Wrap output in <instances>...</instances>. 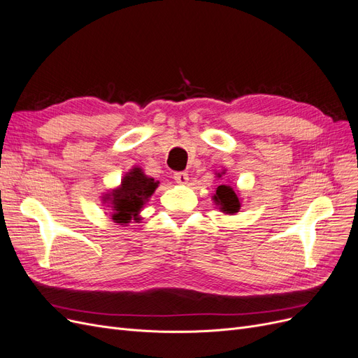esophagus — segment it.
<instances>
[{
	"label": "esophagus",
	"mask_w": 358,
	"mask_h": 358,
	"mask_svg": "<svg viewBox=\"0 0 358 358\" xmlns=\"http://www.w3.org/2000/svg\"><path fill=\"white\" fill-rule=\"evenodd\" d=\"M174 180H176L178 184H187V181H189V174H187V172H176V174H174Z\"/></svg>",
	"instance_id": "esophagus-1"
}]
</instances>
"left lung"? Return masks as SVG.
<instances>
[{"label": "left lung", "instance_id": "obj_1", "mask_svg": "<svg viewBox=\"0 0 358 358\" xmlns=\"http://www.w3.org/2000/svg\"><path fill=\"white\" fill-rule=\"evenodd\" d=\"M218 177H222L218 174ZM214 201L215 203L220 206V210L226 214H235L239 211L241 208V202L238 194L234 192V189L227 186V184H222V186H218L214 194Z\"/></svg>", "mask_w": 358, "mask_h": 358}]
</instances>
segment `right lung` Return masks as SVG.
<instances>
[{"instance_id": "1", "label": "right lung", "mask_w": 358, "mask_h": 358, "mask_svg": "<svg viewBox=\"0 0 358 358\" xmlns=\"http://www.w3.org/2000/svg\"><path fill=\"white\" fill-rule=\"evenodd\" d=\"M157 184L159 181L144 176L140 168H134L128 172L122 180V186L107 196L113 211V220L122 224L129 223L132 218L140 220L136 215L150 196L153 194Z\"/></svg>"}]
</instances>
